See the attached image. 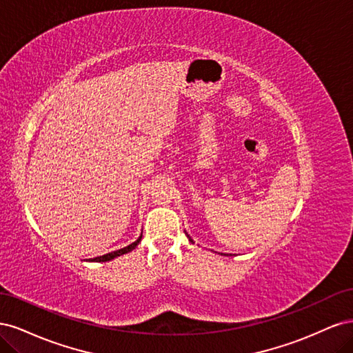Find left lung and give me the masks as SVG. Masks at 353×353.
Here are the masks:
<instances>
[{"mask_svg":"<svg viewBox=\"0 0 353 353\" xmlns=\"http://www.w3.org/2000/svg\"><path fill=\"white\" fill-rule=\"evenodd\" d=\"M187 237H188V240H190V241H191V237H190V236H187Z\"/></svg>","mask_w":353,"mask_h":353,"instance_id":"8db88e82","label":"left lung"}]
</instances>
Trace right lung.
Masks as SVG:
<instances>
[{"mask_svg": "<svg viewBox=\"0 0 353 353\" xmlns=\"http://www.w3.org/2000/svg\"><path fill=\"white\" fill-rule=\"evenodd\" d=\"M141 239H143V234L140 237H138L134 243H131L130 245H126V248H123V249H119V250H114V252H112V253H108V254H103V256H97V258H94V259H90L91 262H108V261H112V259H114V258H117V256H122V254H125V253H130V252H132L137 245H138V243L141 241Z\"/></svg>", "mask_w": 353, "mask_h": 353, "instance_id": "add662e5", "label": "right lung"}]
</instances>
